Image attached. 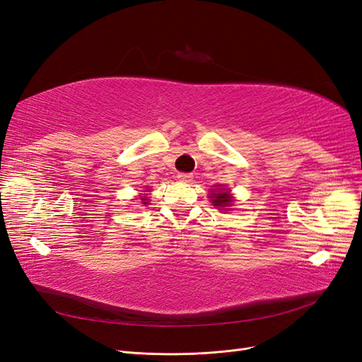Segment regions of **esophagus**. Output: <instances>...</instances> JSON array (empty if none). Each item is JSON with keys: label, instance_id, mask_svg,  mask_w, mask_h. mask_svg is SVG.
Masks as SVG:
<instances>
[{"label": "esophagus", "instance_id": "34e87169", "mask_svg": "<svg viewBox=\"0 0 362 362\" xmlns=\"http://www.w3.org/2000/svg\"><path fill=\"white\" fill-rule=\"evenodd\" d=\"M192 173H178V180L181 182H190L192 181Z\"/></svg>", "mask_w": 362, "mask_h": 362}]
</instances>
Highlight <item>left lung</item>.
I'll return each instance as SVG.
<instances>
[{"instance_id":"8db88e82","label":"left lung","mask_w":362,"mask_h":362,"mask_svg":"<svg viewBox=\"0 0 362 362\" xmlns=\"http://www.w3.org/2000/svg\"><path fill=\"white\" fill-rule=\"evenodd\" d=\"M210 199H211L213 205L216 208H221V210H223V208H226V206H231V204L234 202V198L231 196V193H229V190L223 189V185H221V188H218L217 185V189L210 190Z\"/></svg>"}]
</instances>
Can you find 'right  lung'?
<instances>
[{
	"label": "right lung",
	"mask_w": 362,
	"mask_h": 362,
	"mask_svg": "<svg viewBox=\"0 0 362 362\" xmlns=\"http://www.w3.org/2000/svg\"><path fill=\"white\" fill-rule=\"evenodd\" d=\"M146 192H151V190H146ZM140 201H141V204H145V205H146L149 199H148V196H146V194H144V196H141V198H140Z\"/></svg>",
	"instance_id": "obj_1"
}]
</instances>
